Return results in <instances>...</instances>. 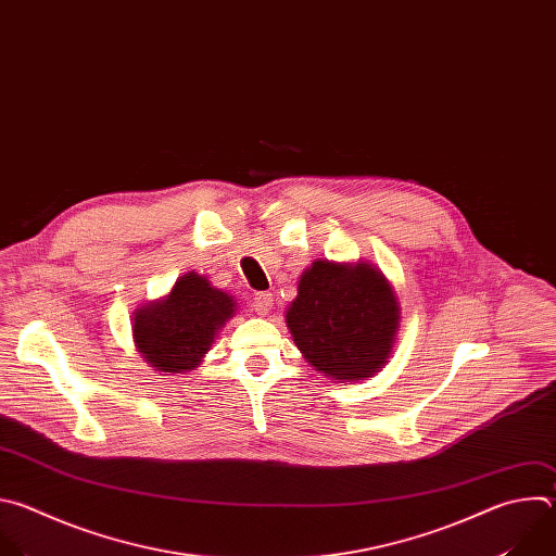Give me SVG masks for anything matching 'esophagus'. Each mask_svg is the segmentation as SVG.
<instances>
[{"label": "esophagus", "mask_w": 556, "mask_h": 556, "mask_svg": "<svg viewBox=\"0 0 556 556\" xmlns=\"http://www.w3.org/2000/svg\"><path fill=\"white\" fill-rule=\"evenodd\" d=\"M271 304H274V295L267 293V291H258V293H254V298H252V306H254V311H256L258 315H267L269 308H271Z\"/></svg>", "instance_id": "esophagus-1"}]
</instances>
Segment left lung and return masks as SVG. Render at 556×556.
<instances>
[{"mask_svg":"<svg viewBox=\"0 0 556 556\" xmlns=\"http://www.w3.org/2000/svg\"><path fill=\"white\" fill-rule=\"evenodd\" d=\"M399 304L370 265L315 261L298 285L287 326L304 359L328 377L357 381L377 372L394 342Z\"/></svg>","mask_w":556,"mask_h":556,"instance_id":"left-lung-1","label":"left lung"}]
</instances>
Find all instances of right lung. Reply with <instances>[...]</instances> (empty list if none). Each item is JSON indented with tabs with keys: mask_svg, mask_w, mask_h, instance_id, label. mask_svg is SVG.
Masks as SVG:
<instances>
[{
	"mask_svg": "<svg viewBox=\"0 0 556 556\" xmlns=\"http://www.w3.org/2000/svg\"><path fill=\"white\" fill-rule=\"evenodd\" d=\"M235 298L210 287L197 274H186L173 291L134 317V340L144 359L162 372L197 368L210 351L216 330L235 313Z\"/></svg>",
	"mask_w": 556,
	"mask_h": 556,
	"instance_id": "obj_1",
	"label": "right lung"
}]
</instances>
